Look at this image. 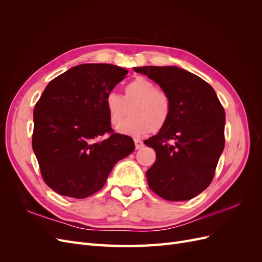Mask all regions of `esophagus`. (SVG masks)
Segmentation results:
<instances>
[{"label": "esophagus", "instance_id": "34e87169", "mask_svg": "<svg viewBox=\"0 0 262 262\" xmlns=\"http://www.w3.org/2000/svg\"><path fill=\"white\" fill-rule=\"evenodd\" d=\"M134 144H136V148H137V149H139V148H141V147H143V145H144L143 141H141V140H139V139H134Z\"/></svg>", "mask_w": 262, "mask_h": 262}]
</instances>
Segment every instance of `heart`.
I'll return each mask as SVG.
<instances>
[{
	"mask_svg": "<svg viewBox=\"0 0 262 262\" xmlns=\"http://www.w3.org/2000/svg\"><path fill=\"white\" fill-rule=\"evenodd\" d=\"M132 117L119 128L125 134H145L157 132L167 124L171 114V100L168 94L158 90L156 85L144 77H137L124 87V95L110 92L105 98L109 121L114 126L120 125L127 113Z\"/></svg>",
	"mask_w": 262,
	"mask_h": 262,
	"instance_id": "1",
	"label": "heart"
}]
</instances>
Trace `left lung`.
Returning a JSON list of instances; mask_svg holds the SVG:
<instances>
[{"label": "left lung", "mask_w": 262, "mask_h": 262, "mask_svg": "<svg viewBox=\"0 0 262 262\" xmlns=\"http://www.w3.org/2000/svg\"><path fill=\"white\" fill-rule=\"evenodd\" d=\"M168 94L170 118L144 143L156 161L146 171L148 187L168 201L200 194L213 180L224 149L225 112L212 86L177 67L134 68Z\"/></svg>", "instance_id": "obj_1"}]
</instances>
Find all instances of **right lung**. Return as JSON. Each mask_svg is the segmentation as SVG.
<instances>
[{
    "label": "right lung",
    "mask_w": 262,
    "mask_h": 262,
    "mask_svg": "<svg viewBox=\"0 0 262 262\" xmlns=\"http://www.w3.org/2000/svg\"><path fill=\"white\" fill-rule=\"evenodd\" d=\"M126 74L113 64H81L47 85L34 109L31 144L53 191L75 199L94 194L136 148L130 137L113 130L105 106Z\"/></svg>",
    "instance_id": "add662e5"
}]
</instances>
